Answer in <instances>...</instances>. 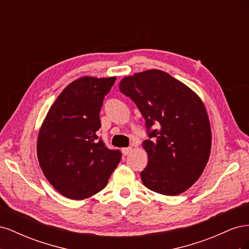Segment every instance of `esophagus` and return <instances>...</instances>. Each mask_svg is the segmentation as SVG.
Returning a JSON list of instances; mask_svg holds the SVG:
<instances>
[{"instance_id": "esophagus-1", "label": "esophagus", "mask_w": 249, "mask_h": 249, "mask_svg": "<svg viewBox=\"0 0 249 249\" xmlns=\"http://www.w3.org/2000/svg\"><path fill=\"white\" fill-rule=\"evenodd\" d=\"M131 152H132V147H124V148H123V154L124 156L131 154Z\"/></svg>"}]
</instances>
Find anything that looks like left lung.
Segmentation results:
<instances>
[{
    "label": "left lung",
    "mask_w": 249,
    "mask_h": 249,
    "mask_svg": "<svg viewBox=\"0 0 249 249\" xmlns=\"http://www.w3.org/2000/svg\"><path fill=\"white\" fill-rule=\"evenodd\" d=\"M119 89L136 104L149 138L148 157L140 173L143 185L164 195H178L196 182L211 154L212 133L200 97L169 73L149 70L124 77ZM152 126L156 130L149 132Z\"/></svg>",
    "instance_id": "8db88e82"
}]
</instances>
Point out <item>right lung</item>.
<instances>
[{"label": "right lung", "mask_w": 249, "mask_h": 249, "mask_svg": "<svg viewBox=\"0 0 249 249\" xmlns=\"http://www.w3.org/2000/svg\"><path fill=\"white\" fill-rule=\"evenodd\" d=\"M116 77H81L52 105L37 138V158L44 177L63 196L82 200L108 184L122 159L119 150L97 140L103 100Z\"/></svg>", "instance_id": "add662e5"}]
</instances>
